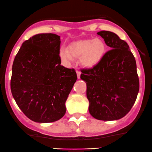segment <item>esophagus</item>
<instances>
[{"label":"esophagus","instance_id":"esophagus-1","mask_svg":"<svg viewBox=\"0 0 152 152\" xmlns=\"http://www.w3.org/2000/svg\"><path fill=\"white\" fill-rule=\"evenodd\" d=\"M76 73H77V78H80V77L81 72H80V71H79V70H77V71H76Z\"/></svg>","mask_w":152,"mask_h":152}]
</instances>
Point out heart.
I'll return each instance as SVG.
<instances>
[{
    "label": "heart",
    "instance_id": "1",
    "mask_svg": "<svg viewBox=\"0 0 152 152\" xmlns=\"http://www.w3.org/2000/svg\"><path fill=\"white\" fill-rule=\"evenodd\" d=\"M105 51V44L100 39H83L70 44L69 51L64 48L61 49L59 56L66 63L71 62L73 57H80L81 64L87 68H92L99 63Z\"/></svg>",
    "mask_w": 152,
    "mask_h": 152
}]
</instances>
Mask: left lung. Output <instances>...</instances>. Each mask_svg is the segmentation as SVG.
<instances>
[{
	"label": "left lung",
	"instance_id": "8db88e82",
	"mask_svg": "<svg viewBox=\"0 0 152 152\" xmlns=\"http://www.w3.org/2000/svg\"><path fill=\"white\" fill-rule=\"evenodd\" d=\"M97 34L111 50L93 68L82 69L80 78L86 83L91 115L102 121L118 120L129 112L137 99L136 61L129 45L118 35L107 31Z\"/></svg>",
	"mask_w": 152,
	"mask_h": 152
}]
</instances>
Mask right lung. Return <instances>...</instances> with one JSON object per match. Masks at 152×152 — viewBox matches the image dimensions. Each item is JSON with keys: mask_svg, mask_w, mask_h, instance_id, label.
Listing matches in <instances>:
<instances>
[{"mask_svg": "<svg viewBox=\"0 0 152 152\" xmlns=\"http://www.w3.org/2000/svg\"><path fill=\"white\" fill-rule=\"evenodd\" d=\"M60 45L56 34H37L23 42L14 60L12 96L35 122H53L64 115L65 102L77 80L74 69L61 65Z\"/></svg>", "mask_w": 152, "mask_h": 152, "instance_id": "add662e5", "label": "right lung"}]
</instances>
